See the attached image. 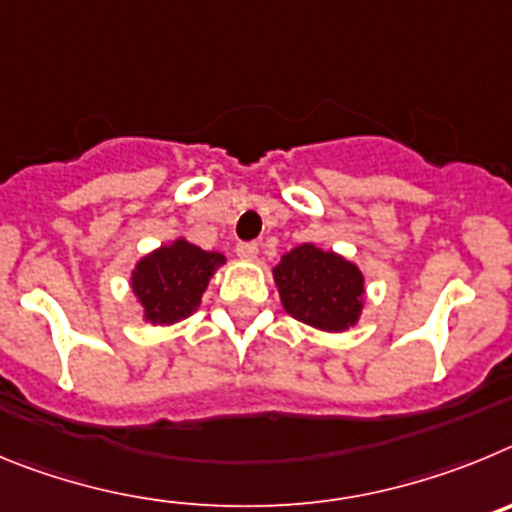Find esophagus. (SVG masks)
<instances>
[{
	"label": "esophagus",
	"instance_id": "34e87169",
	"mask_svg": "<svg viewBox=\"0 0 512 512\" xmlns=\"http://www.w3.org/2000/svg\"><path fill=\"white\" fill-rule=\"evenodd\" d=\"M237 255L245 257V260H252V257H257V242H239Z\"/></svg>",
	"mask_w": 512,
	"mask_h": 512
}]
</instances>
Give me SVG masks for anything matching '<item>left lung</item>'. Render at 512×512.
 Instances as JSON below:
<instances>
[{"mask_svg": "<svg viewBox=\"0 0 512 512\" xmlns=\"http://www.w3.org/2000/svg\"><path fill=\"white\" fill-rule=\"evenodd\" d=\"M290 316L324 331H344L359 319L365 280L352 262L313 245L283 255L273 270Z\"/></svg>", "mask_w": 512, "mask_h": 512, "instance_id": "8db88e82", "label": "left lung"}]
</instances>
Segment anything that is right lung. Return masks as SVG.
<instances>
[{
    "label": "right lung",
    "mask_w": 512,
    "mask_h": 512,
    "mask_svg": "<svg viewBox=\"0 0 512 512\" xmlns=\"http://www.w3.org/2000/svg\"><path fill=\"white\" fill-rule=\"evenodd\" d=\"M219 265H224V255L188 245L186 239L160 247L140 260L132 273V288L145 308V319L153 324L186 319L201 303L209 278Z\"/></svg>",
    "instance_id": "right-lung-1"
}]
</instances>
